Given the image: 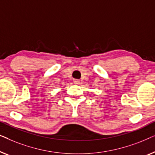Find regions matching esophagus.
<instances>
[{
  "label": "esophagus",
  "instance_id": "esophagus-1",
  "mask_svg": "<svg viewBox=\"0 0 155 155\" xmlns=\"http://www.w3.org/2000/svg\"><path fill=\"white\" fill-rule=\"evenodd\" d=\"M73 82H74V84H79L80 80H78V79H75V80H73Z\"/></svg>",
  "mask_w": 155,
  "mask_h": 155
}]
</instances>
